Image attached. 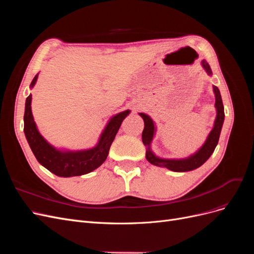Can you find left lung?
<instances>
[{
  "instance_id": "obj_1",
  "label": "left lung",
  "mask_w": 254,
  "mask_h": 254,
  "mask_svg": "<svg viewBox=\"0 0 254 254\" xmlns=\"http://www.w3.org/2000/svg\"><path fill=\"white\" fill-rule=\"evenodd\" d=\"M201 65L207 73V75H212V70L205 60L201 61ZM213 91L215 94V108H216V119L214 122V126L211 130V132L207 135L205 142L193 155L189 156L188 158L182 159H164L156 156L150 148V144L152 142L153 136L156 134V126L155 123L151 120L149 115L145 113H139L140 117L144 121V130L142 132V141L146 146V159L152 165L159 167H165L167 170L182 173V172H190L194 171L196 168L200 167L205 161L211 157L213 151L215 150L218 144L220 131L222 128V124L225 121V110L224 105H222V99L220 92L217 87H213Z\"/></svg>"
}]
</instances>
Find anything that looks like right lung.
I'll list each match as a JSON object with an SVG mask.
<instances>
[{
  "mask_svg": "<svg viewBox=\"0 0 254 254\" xmlns=\"http://www.w3.org/2000/svg\"><path fill=\"white\" fill-rule=\"evenodd\" d=\"M37 79L38 74L30 83V89L34 88ZM129 113L130 110H125L113 115L94 147L83 150L58 149L45 140L38 130L32 113V94H29L25 102L24 133L38 162L51 173L65 178L81 176L93 172L105 162L122 122Z\"/></svg>",
  "mask_w": 254,
  "mask_h": 254,
  "instance_id": "right-lung-1",
  "label": "right lung"
}]
</instances>
